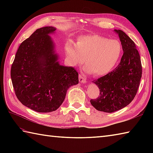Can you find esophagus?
Listing matches in <instances>:
<instances>
[{"instance_id":"1","label":"esophagus","mask_w":153,"mask_h":153,"mask_svg":"<svg viewBox=\"0 0 153 153\" xmlns=\"http://www.w3.org/2000/svg\"><path fill=\"white\" fill-rule=\"evenodd\" d=\"M79 82H81L82 83H86V79L82 75H79Z\"/></svg>"}]
</instances>
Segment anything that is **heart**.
<instances>
[{
    "mask_svg": "<svg viewBox=\"0 0 153 153\" xmlns=\"http://www.w3.org/2000/svg\"><path fill=\"white\" fill-rule=\"evenodd\" d=\"M64 48L68 63L76 66L85 60L87 64L84 70L88 74L93 73L95 76H105L112 71L123 53L120 41L99 35L80 36L76 45L69 41Z\"/></svg>",
    "mask_w": 153,
    "mask_h": 153,
    "instance_id": "1",
    "label": "heart"
}]
</instances>
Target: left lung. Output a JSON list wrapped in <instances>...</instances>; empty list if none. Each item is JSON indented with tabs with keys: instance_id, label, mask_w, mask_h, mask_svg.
Instances as JSON below:
<instances>
[{
	"instance_id": "obj_1",
	"label": "left lung",
	"mask_w": 153,
	"mask_h": 153,
	"mask_svg": "<svg viewBox=\"0 0 153 153\" xmlns=\"http://www.w3.org/2000/svg\"><path fill=\"white\" fill-rule=\"evenodd\" d=\"M114 31L118 35L123 54L114 70L93 82L99 87L100 96L90 100L95 109L108 113L124 108L132 101L142 74L141 58L135 43L123 31Z\"/></svg>"
}]
</instances>
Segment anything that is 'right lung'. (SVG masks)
<instances>
[{
	"label": "right lung",
	"mask_w": 153,
	"mask_h": 153,
	"mask_svg": "<svg viewBox=\"0 0 153 153\" xmlns=\"http://www.w3.org/2000/svg\"><path fill=\"white\" fill-rule=\"evenodd\" d=\"M56 27H43L23 41L11 68L16 95L22 105L37 112H51L62 104L68 89L79 83L78 73L59 63L51 34Z\"/></svg>",
	"instance_id": "add662e5"
}]
</instances>
